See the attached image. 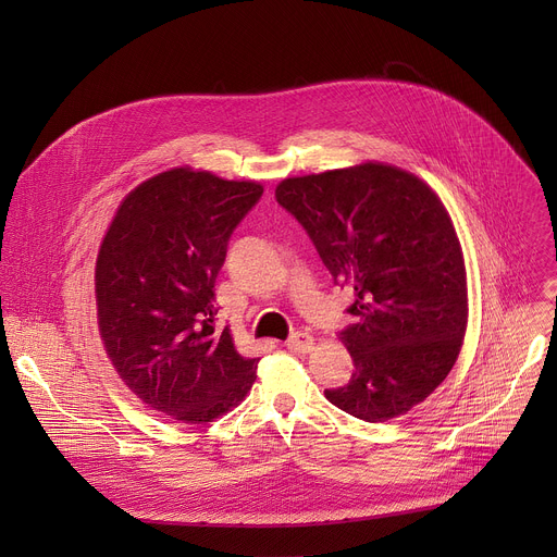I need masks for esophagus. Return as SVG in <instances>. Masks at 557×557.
<instances>
[{
    "mask_svg": "<svg viewBox=\"0 0 557 557\" xmlns=\"http://www.w3.org/2000/svg\"><path fill=\"white\" fill-rule=\"evenodd\" d=\"M314 346V339L308 335V333H293L288 339H286V348L293 350V352H310Z\"/></svg>",
    "mask_w": 557,
    "mask_h": 557,
    "instance_id": "esophagus-1",
    "label": "esophagus"
}]
</instances>
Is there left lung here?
Listing matches in <instances>:
<instances>
[{
  "instance_id": "8db88e82",
  "label": "left lung",
  "mask_w": 557,
  "mask_h": 557,
  "mask_svg": "<svg viewBox=\"0 0 557 557\" xmlns=\"http://www.w3.org/2000/svg\"><path fill=\"white\" fill-rule=\"evenodd\" d=\"M275 198L355 288V324L339 333L355 370L326 399L368 423L410 412L445 381L467 329L465 260L441 198L383 163L286 178Z\"/></svg>"
}]
</instances>
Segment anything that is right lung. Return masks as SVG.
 <instances>
[{"instance_id": "1", "label": "right lung", "mask_w": 557, "mask_h": 557, "mask_svg": "<svg viewBox=\"0 0 557 557\" xmlns=\"http://www.w3.org/2000/svg\"><path fill=\"white\" fill-rule=\"evenodd\" d=\"M262 185L176 168L121 202L97 258V314L106 352L151 410L209 423L240 404L260 359L215 329V277L233 228Z\"/></svg>"}]
</instances>
